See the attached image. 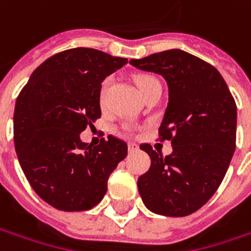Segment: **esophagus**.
Masks as SVG:
<instances>
[{
	"label": "esophagus",
	"mask_w": 251,
	"mask_h": 251,
	"mask_svg": "<svg viewBox=\"0 0 251 251\" xmlns=\"http://www.w3.org/2000/svg\"><path fill=\"white\" fill-rule=\"evenodd\" d=\"M135 151H138V145H137V144H132V142H130V144H128V152H130V153H132V152H135Z\"/></svg>",
	"instance_id": "1"
}]
</instances>
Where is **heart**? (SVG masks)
<instances>
[{
	"mask_svg": "<svg viewBox=\"0 0 251 251\" xmlns=\"http://www.w3.org/2000/svg\"><path fill=\"white\" fill-rule=\"evenodd\" d=\"M134 82H135V86L138 88V91H140L141 95H144V93L148 91L153 83L158 82V79H156L155 76H152V75H148V74H140V75H135ZM110 83H111L110 76H109V78H106V79L103 81V83H101V88H100L101 100H103V98H104V95H106L107 88L110 86Z\"/></svg>",
	"mask_w": 251,
	"mask_h": 251,
	"instance_id": "b5f03b06",
	"label": "heart"
}]
</instances>
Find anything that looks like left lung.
Instances as JSON below:
<instances>
[{
    "label": "left lung",
    "instance_id": "left-lung-1",
    "mask_svg": "<svg viewBox=\"0 0 251 251\" xmlns=\"http://www.w3.org/2000/svg\"><path fill=\"white\" fill-rule=\"evenodd\" d=\"M131 65L162 75L169 101L159 140L172 141L173 152L162 156L148 144L151 168L138 177V191L150 211L186 217L202 207L222 183L236 148V103L215 67L173 49Z\"/></svg>",
    "mask_w": 251,
    "mask_h": 251
}]
</instances>
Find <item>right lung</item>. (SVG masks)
Segmentation results:
<instances>
[{
	"label": "right lung",
	"instance_id": "right-lung-1",
	"mask_svg": "<svg viewBox=\"0 0 251 251\" xmlns=\"http://www.w3.org/2000/svg\"><path fill=\"white\" fill-rule=\"evenodd\" d=\"M126 64L95 49L65 50L40 64L19 93L15 151L32 188L51 207L73 212L98 205L127 156V144L113 135L98 147L79 138L100 119L103 79Z\"/></svg>",
	"mask_w": 251,
	"mask_h": 251
}]
</instances>
